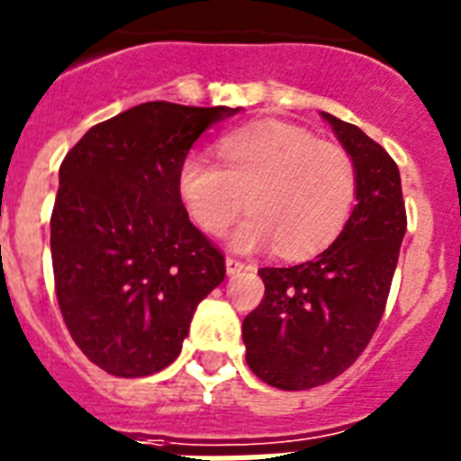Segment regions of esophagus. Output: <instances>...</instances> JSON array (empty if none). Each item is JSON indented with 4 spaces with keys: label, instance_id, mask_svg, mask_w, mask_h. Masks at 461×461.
Masks as SVG:
<instances>
[{
    "label": "esophagus",
    "instance_id": "obj_1",
    "mask_svg": "<svg viewBox=\"0 0 461 461\" xmlns=\"http://www.w3.org/2000/svg\"><path fill=\"white\" fill-rule=\"evenodd\" d=\"M245 269H249V264H245L242 259H235V257H226V271L230 276H235V274H240Z\"/></svg>",
    "mask_w": 461,
    "mask_h": 461
}]
</instances>
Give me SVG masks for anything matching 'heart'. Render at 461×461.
Instances as JSON below:
<instances>
[{
  "label": "heart",
  "mask_w": 461,
  "mask_h": 461,
  "mask_svg": "<svg viewBox=\"0 0 461 461\" xmlns=\"http://www.w3.org/2000/svg\"><path fill=\"white\" fill-rule=\"evenodd\" d=\"M219 166L190 156L177 170V192L206 235H223L242 204L249 216L230 245L240 252L274 245L284 257L330 245L351 216L358 175L344 146L315 139L288 122H257L216 146Z\"/></svg>",
  "instance_id": "b5f03b06"
}]
</instances>
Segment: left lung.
Listing matches in <instances>:
<instances>
[{
    "mask_svg": "<svg viewBox=\"0 0 461 461\" xmlns=\"http://www.w3.org/2000/svg\"><path fill=\"white\" fill-rule=\"evenodd\" d=\"M353 158L358 192L344 230L310 262L264 267V298L242 320L249 370L279 390L330 383L366 351L383 320L406 209L397 163L383 146L322 113Z\"/></svg>",
    "mask_w": 461,
    "mask_h": 461,
    "instance_id": "1",
    "label": "left lung"
}]
</instances>
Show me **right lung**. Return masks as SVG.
<instances>
[{"mask_svg": "<svg viewBox=\"0 0 461 461\" xmlns=\"http://www.w3.org/2000/svg\"><path fill=\"white\" fill-rule=\"evenodd\" d=\"M240 108L153 101L95 124L59 166L50 219L57 303L84 356L117 377L177 358L226 259L192 226L177 170L212 124Z\"/></svg>", "mask_w": 461, "mask_h": 461, "instance_id": "obj_1", "label": "right lung"}]
</instances>
